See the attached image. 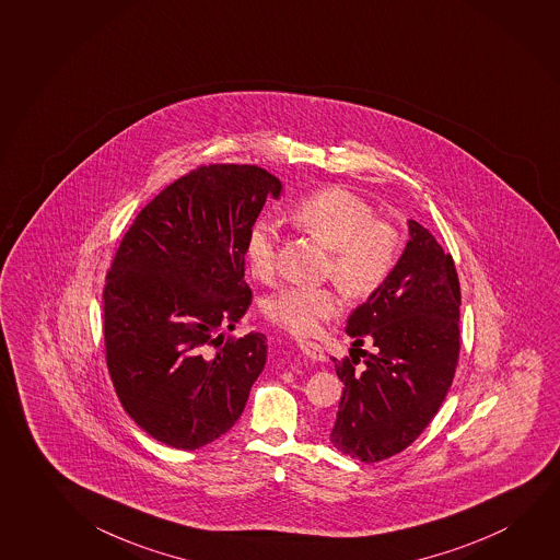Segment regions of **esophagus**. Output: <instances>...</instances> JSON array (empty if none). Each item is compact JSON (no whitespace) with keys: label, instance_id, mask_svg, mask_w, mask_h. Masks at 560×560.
Instances as JSON below:
<instances>
[{"label":"esophagus","instance_id":"esophagus-1","mask_svg":"<svg viewBox=\"0 0 560 560\" xmlns=\"http://www.w3.org/2000/svg\"><path fill=\"white\" fill-rule=\"evenodd\" d=\"M299 349H301L302 354H304V357H308L311 361H326V353H324L322 345L316 343V341H304V339H302V341H299Z\"/></svg>","mask_w":560,"mask_h":560}]
</instances>
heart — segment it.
Listing matches in <instances>:
<instances>
[{
    "label": "heart",
    "mask_w": 560,
    "mask_h": 560,
    "mask_svg": "<svg viewBox=\"0 0 560 560\" xmlns=\"http://www.w3.org/2000/svg\"><path fill=\"white\" fill-rule=\"evenodd\" d=\"M287 221L329 252L327 271L343 293L364 299L386 281L396 266V229L374 219L372 207L353 191L324 188L294 201ZM277 233L258 221L246 236L244 256L249 273L269 279L276 271ZM341 301L329 287H284L266 302V316L294 336H312L334 318Z\"/></svg>",
    "instance_id": "b5f03b06"
}]
</instances>
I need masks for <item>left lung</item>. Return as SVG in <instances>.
I'll return each mask as SVG.
<instances>
[{
    "label": "left lung",
    "instance_id": "obj_1",
    "mask_svg": "<svg viewBox=\"0 0 560 560\" xmlns=\"http://www.w3.org/2000/svg\"><path fill=\"white\" fill-rule=\"evenodd\" d=\"M407 226L409 241L392 273L347 319L359 354L351 349V359H334L345 387L329 440L364 464L404 452L429 427L459 357L454 259L417 221ZM364 340L371 354L358 349Z\"/></svg>",
    "mask_w": 560,
    "mask_h": 560
}]
</instances>
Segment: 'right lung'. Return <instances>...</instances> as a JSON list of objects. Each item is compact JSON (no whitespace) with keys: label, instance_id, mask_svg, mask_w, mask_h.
I'll return each mask as SVG.
<instances>
[{"label":"right lung","instance_id":"right-lung-1","mask_svg":"<svg viewBox=\"0 0 560 560\" xmlns=\"http://www.w3.org/2000/svg\"><path fill=\"white\" fill-rule=\"evenodd\" d=\"M281 180L209 164L141 209L104 284V343L116 394L147 434L196 450L231 431L267 359L264 334L224 339L252 302L244 246Z\"/></svg>","mask_w":560,"mask_h":560}]
</instances>
